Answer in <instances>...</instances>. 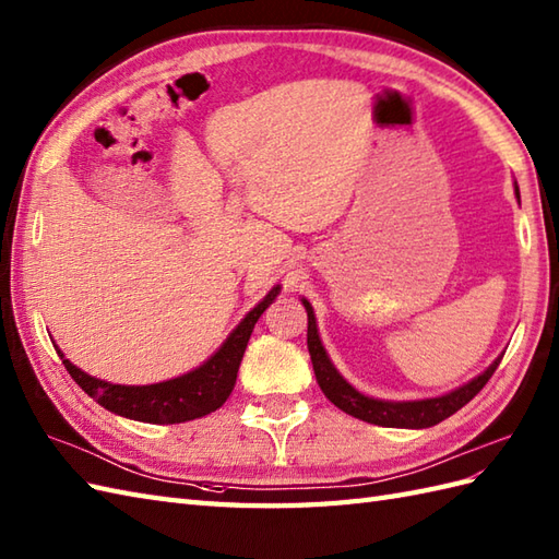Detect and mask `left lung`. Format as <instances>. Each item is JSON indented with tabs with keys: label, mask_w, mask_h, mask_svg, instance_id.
<instances>
[{
	"label": "left lung",
	"mask_w": 559,
	"mask_h": 559,
	"mask_svg": "<svg viewBox=\"0 0 559 559\" xmlns=\"http://www.w3.org/2000/svg\"><path fill=\"white\" fill-rule=\"evenodd\" d=\"M516 198H519V190H516ZM302 305L307 309V347L311 355V365H314L317 383L321 385L323 395H326L333 405L343 409L345 414H353L355 419L369 421L376 426L428 428V426L440 424L443 419L452 417L457 409H462L476 393H481V388L488 383L492 371L498 369L500 359H502V357H498L481 376H476L474 381H469L448 395L431 397V400H414V402L373 400V397L357 393L355 388L349 385L338 371H335V367L331 365V359L326 355V349H323V345L319 341L314 311H311V305L307 300H302Z\"/></svg>",
	"instance_id": "8db88e82"
}]
</instances>
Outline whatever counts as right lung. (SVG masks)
I'll list each match as a JSON object with an SVG mask.
<instances>
[{
	"mask_svg": "<svg viewBox=\"0 0 559 559\" xmlns=\"http://www.w3.org/2000/svg\"><path fill=\"white\" fill-rule=\"evenodd\" d=\"M278 290H281L278 285L276 288H271L264 300L259 302L250 314L238 323V329L228 335V341L221 345L218 353L212 359H206L200 369L164 383H154V385L107 383L73 367L71 361L59 353V349L57 353L63 361V367H67V371L71 373V379L81 385L90 397L99 402L104 409L121 414L126 419L145 421V424H180V421L200 419L204 414L218 409L228 400L233 385H236V376H238L245 347H248L254 323L264 314V309L274 302Z\"/></svg>",
	"mask_w": 559,
	"mask_h": 559,
	"instance_id": "1",
	"label": "right lung"
}]
</instances>
